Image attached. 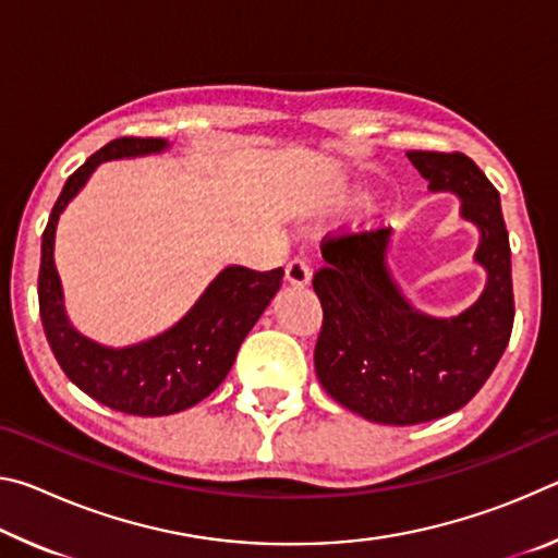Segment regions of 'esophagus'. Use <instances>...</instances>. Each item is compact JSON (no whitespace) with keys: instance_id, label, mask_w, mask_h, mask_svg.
<instances>
[{"instance_id":"1","label":"esophagus","mask_w":558,"mask_h":558,"mask_svg":"<svg viewBox=\"0 0 558 558\" xmlns=\"http://www.w3.org/2000/svg\"><path fill=\"white\" fill-rule=\"evenodd\" d=\"M310 276H313V272H310V266H307L305 258H292V260L288 263V268H286L288 286H292V288H305L307 282H310Z\"/></svg>"}]
</instances>
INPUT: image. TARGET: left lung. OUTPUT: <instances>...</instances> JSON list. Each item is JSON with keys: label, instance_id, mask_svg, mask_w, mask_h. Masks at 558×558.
Listing matches in <instances>:
<instances>
[{"label": "left lung", "instance_id": "1", "mask_svg": "<svg viewBox=\"0 0 558 558\" xmlns=\"http://www.w3.org/2000/svg\"><path fill=\"white\" fill-rule=\"evenodd\" d=\"M433 192H456L477 223L487 288L458 317L421 315L401 298L384 256L391 229L327 233L313 276L323 302L315 372L344 409L386 426H413L465 405L495 372L514 325L512 251L499 192L468 155L413 149Z\"/></svg>", "mask_w": 558, "mask_h": 558}]
</instances>
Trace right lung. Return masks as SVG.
Masks as SVG:
<instances>
[{"mask_svg": "<svg viewBox=\"0 0 558 558\" xmlns=\"http://www.w3.org/2000/svg\"><path fill=\"white\" fill-rule=\"evenodd\" d=\"M165 147L167 143L159 137H118L100 147L63 184L41 235L39 313L56 362L90 399L130 415L184 411L219 389L241 342L278 292L286 272L282 268L263 272L243 266L226 268L182 323L135 347H100L75 332L63 313L61 280L53 266L59 216L100 162L159 153Z\"/></svg>", "mask_w": 558, "mask_h": 558, "instance_id": "obj_1", "label": "right lung"}]
</instances>
